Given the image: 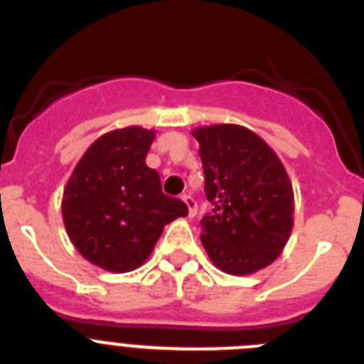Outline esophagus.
Returning <instances> with one entry per match:
<instances>
[{
    "label": "esophagus",
    "instance_id": "1",
    "mask_svg": "<svg viewBox=\"0 0 364 364\" xmlns=\"http://www.w3.org/2000/svg\"><path fill=\"white\" fill-rule=\"evenodd\" d=\"M182 200L186 202V205H188V217L193 218L195 215H197V202L193 200V197H189V195H182Z\"/></svg>",
    "mask_w": 364,
    "mask_h": 364
}]
</instances>
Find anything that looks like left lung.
I'll return each mask as SVG.
<instances>
[{
  "mask_svg": "<svg viewBox=\"0 0 364 364\" xmlns=\"http://www.w3.org/2000/svg\"><path fill=\"white\" fill-rule=\"evenodd\" d=\"M213 213L202 218V246L230 275H252L284 250L294 230V188L277 153L237 124L193 129Z\"/></svg>",
  "mask_w": 364,
  "mask_h": 364,
  "instance_id": "8db88e82",
  "label": "left lung"
}]
</instances>
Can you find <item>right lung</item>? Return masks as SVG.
Returning <instances> with one entry per match:
<instances>
[{"instance_id": "obj_1", "label": "right lung", "mask_w": 364, "mask_h": 364, "mask_svg": "<svg viewBox=\"0 0 364 364\" xmlns=\"http://www.w3.org/2000/svg\"><path fill=\"white\" fill-rule=\"evenodd\" d=\"M153 129L129 125L96 138L63 189L62 217L80 255L111 273H127L149 259L164 226L188 205L162 193L147 167Z\"/></svg>"}]
</instances>
